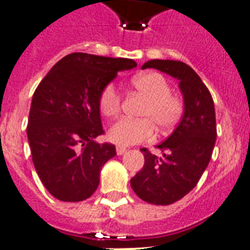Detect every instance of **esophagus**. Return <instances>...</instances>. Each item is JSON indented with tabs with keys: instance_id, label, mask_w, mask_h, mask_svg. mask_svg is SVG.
<instances>
[{
	"instance_id": "1",
	"label": "esophagus",
	"mask_w": 250,
	"mask_h": 250,
	"mask_svg": "<svg viewBox=\"0 0 250 250\" xmlns=\"http://www.w3.org/2000/svg\"><path fill=\"white\" fill-rule=\"evenodd\" d=\"M127 152V149L123 148V146H117V154L118 156H122V154H125Z\"/></svg>"
}]
</instances>
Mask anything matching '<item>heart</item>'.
I'll return each mask as SVG.
<instances>
[{
    "instance_id": "1",
    "label": "heart",
    "mask_w": 250,
    "mask_h": 250,
    "mask_svg": "<svg viewBox=\"0 0 250 250\" xmlns=\"http://www.w3.org/2000/svg\"><path fill=\"white\" fill-rule=\"evenodd\" d=\"M131 86L146 98L140 110V119L123 118L109 129V139L119 146H129L149 140L154 127L166 132L180 121L184 113V101L171 92V85L158 72H144L131 80ZM122 97L115 86L109 84L98 98L100 113L106 118L117 117L121 111Z\"/></svg>"
}]
</instances>
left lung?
<instances>
[{"instance_id": "obj_1", "label": "left lung", "mask_w": 250, "mask_h": 250, "mask_svg": "<svg viewBox=\"0 0 250 250\" xmlns=\"http://www.w3.org/2000/svg\"><path fill=\"white\" fill-rule=\"evenodd\" d=\"M143 68H157L179 80L184 114L175 131L161 143L162 156L146 148L144 167L131 179L133 192L153 205H170L189 193L208 167L217 140L214 101L193 68L180 61L153 60Z\"/></svg>"}]
</instances>
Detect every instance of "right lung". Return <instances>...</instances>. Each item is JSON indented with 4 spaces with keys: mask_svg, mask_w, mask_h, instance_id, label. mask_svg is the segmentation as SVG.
Here are the masks:
<instances>
[{
    "mask_svg": "<svg viewBox=\"0 0 250 250\" xmlns=\"http://www.w3.org/2000/svg\"><path fill=\"white\" fill-rule=\"evenodd\" d=\"M135 61L71 53L57 62L35 90L27 136L39 178L61 201L79 202L94 193L102 166L115 145L98 144L104 135L98 98L118 71Z\"/></svg>",
    "mask_w": 250,
    "mask_h": 250,
    "instance_id": "1",
    "label": "right lung"
}]
</instances>
